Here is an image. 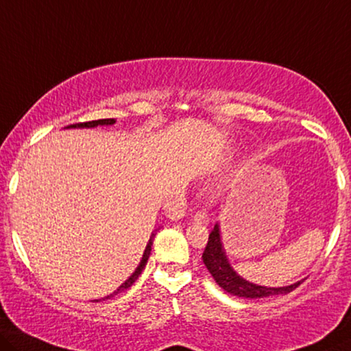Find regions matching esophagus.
Returning <instances> with one entry per match:
<instances>
[{
  "label": "esophagus",
  "instance_id": "esophagus-1",
  "mask_svg": "<svg viewBox=\"0 0 351 351\" xmlns=\"http://www.w3.org/2000/svg\"><path fill=\"white\" fill-rule=\"evenodd\" d=\"M193 221L197 223H208L209 222V216L205 209H198V211L193 214Z\"/></svg>",
  "mask_w": 351,
  "mask_h": 351
}]
</instances>
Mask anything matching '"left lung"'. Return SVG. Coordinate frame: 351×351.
I'll return each mask as SVG.
<instances>
[{
  "label": "left lung",
  "mask_w": 351,
  "mask_h": 351,
  "mask_svg": "<svg viewBox=\"0 0 351 351\" xmlns=\"http://www.w3.org/2000/svg\"><path fill=\"white\" fill-rule=\"evenodd\" d=\"M202 260L209 273H211L213 279L216 280V284L227 293H230V295L239 298H268L276 295H287V293L295 290L296 287H300L302 282H296V284L289 287H280V289H268V287H260L244 280L243 277H239L232 269V266L228 265L226 254H223L222 250L221 234H219L217 223L211 230V233H209Z\"/></svg>",
  "instance_id": "left-lung-1"
}]
</instances>
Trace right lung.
Wrapping results in <instances>:
<instances>
[{
  "label": "right lung",
  "mask_w": 351,
  "mask_h": 351,
  "mask_svg": "<svg viewBox=\"0 0 351 351\" xmlns=\"http://www.w3.org/2000/svg\"><path fill=\"white\" fill-rule=\"evenodd\" d=\"M114 123V119H96V121H86V123H75V124H71V125H67V128H96V125H104V124H113ZM154 237H156V233H153L151 234V238H149V241H148V244H146V249H145V252H143V257H142V261H140V265L137 266V269H135V273L129 277L128 280L124 282V284L119 287V289L114 291V293H112V295L110 296H107L106 300H108V298H112L113 295H118V293H121V291H124L125 289H129L130 285L134 284L135 280L138 279V276L142 274V271H143V268L146 266V261H148V257H149V254H151V245H153V241H154Z\"/></svg>",
  "instance_id": "add662e5"
}]
</instances>
